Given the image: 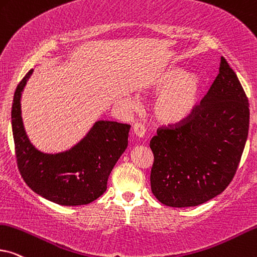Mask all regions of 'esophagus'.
<instances>
[{
    "instance_id": "esophagus-1",
    "label": "esophagus",
    "mask_w": 257,
    "mask_h": 257,
    "mask_svg": "<svg viewBox=\"0 0 257 257\" xmlns=\"http://www.w3.org/2000/svg\"><path fill=\"white\" fill-rule=\"evenodd\" d=\"M133 132H135V135L137 137H139V138H143V137H144V135H145V127L142 124H138V122H136V124L133 125Z\"/></svg>"
}]
</instances>
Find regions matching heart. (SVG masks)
<instances>
[{"mask_svg": "<svg viewBox=\"0 0 257 257\" xmlns=\"http://www.w3.org/2000/svg\"><path fill=\"white\" fill-rule=\"evenodd\" d=\"M151 89L161 92L153 104V114L163 124H179L194 111L201 98V80L195 74H185L178 68H170L156 76ZM128 105H133L131 99Z\"/></svg>", "mask_w": 257, "mask_h": 257, "instance_id": "b5f03b06", "label": "heart"}]
</instances>
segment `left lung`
<instances>
[{
  "label": "left lung",
  "mask_w": 257,
  "mask_h": 257,
  "mask_svg": "<svg viewBox=\"0 0 257 257\" xmlns=\"http://www.w3.org/2000/svg\"><path fill=\"white\" fill-rule=\"evenodd\" d=\"M248 130V98L222 56L218 75L201 104L184 121L159 127L150 142L152 194L172 208L216 197L234 178Z\"/></svg>",
  "instance_id": "obj_1"
}]
</instances>
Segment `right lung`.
Here are the masks:
<instances>
[{
    "mask_svg": "<svg viewBox=\"0 0 257 257\" xmlns=\"http://www.w3.org/2000/svg\"><path fill=\"white\" fill-rule=\"evenodd\" d=\"M31 69L16 87L12 106L15 156L23 181L36 194L60 205H84L107 189L108 176L127 148L131 126L99 120L81 142L66 152L48 155L36 150L26 135L21 94Z\"/></svg>",
    "mask_w": 257,
    "mask_h": 257,
    "instance_id": "obj_1",
    "label": "right lung"
}]
</instances>
